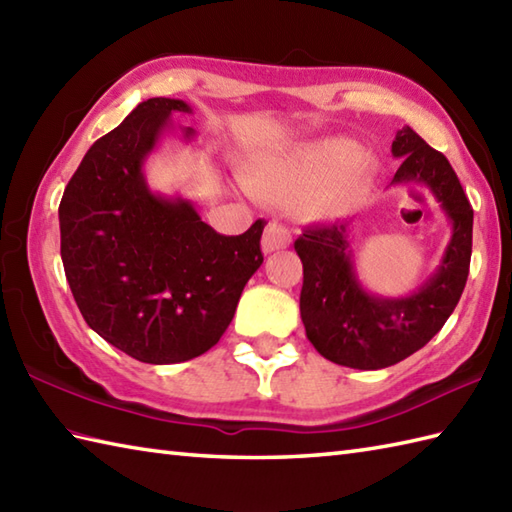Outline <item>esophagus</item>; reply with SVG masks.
<instances>
[{
    "label": "esophagus",
    "mask_w": 512,
    "mask_h": 512,
    "mask_svg": "<svg viewBox=\"0 0 512 512\" xmlns=\"http://www.w3.org/2000/svg\"><path fill=\"white\" fill-rule=\"evenodd\" d=\"M290 246V231L279 222H270L262 237V250L268 253H275V250H284Z\"/></svg>",
    "instance_id": "1"
}]
</instances>
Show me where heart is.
<instances>
[{"label": "heart", "instance_id": "heart-1", "mask_svg": "<svg viewBox=\"0 0 512 512\" xmlns=\"http://www.w3.org/2000/svg\"><path fill=\"white\" fill-rule=\"evenodd\" d=\"M378 167L343 138L306 140L248 162L244 187L268 204L297 209L312 220H336L361 206Z\"/></svg>", "mask_w": 512, "mask_h": 512}]
</instances>
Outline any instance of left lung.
I'll use <instances>...</instances> for the list:
<instances>
[{
    "label": "left lung",
    "instance_id": "8db88e82",
    "mask_svg": "<svg viewBox=\"0 0 512 512\" xmlns=\"http://www.w3.org/2000/svg\"><path fill=\"white\" fill-rule=\"evenodd\" d=\"M391 154L400 158L391 184H424L453 226L440 266L416 292L389 299L363 288L347 222L310 226L295 242L308 339L328 361L354 369L396 365L427 345L458 306L471 266L473 209L449 160L411 127L396 134Z\"/></svg>",
    "mask_w": 512,
    "mask_h": 512
}]
</instances>
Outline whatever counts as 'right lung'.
<instances>
[{
    "label": "right lung",
    "mask_w": 512,
    "mask_h": 512,
    "mask_svg": "<svg viewBox=\"0 0 512 512\" xmlns=\"http://www.w3.org/2000/svg\"><path fill=\"white\" fill-rule=\"evenodd\" d=\"M180 99H149L96 140L59 204L61 259L85 323L140 363L169 365L209 352L262 266L257 220L220 235L180 195L149 189L143 165L173 132ZM184 140L193 127H180Z\"/></svg>",
    "instance_id": "obj_1"
}]
</instances>
